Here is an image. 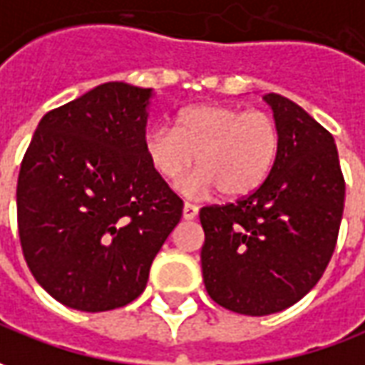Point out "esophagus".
<instances>
[{"instance_id":"obj_1","label":"esophagus","mask_w":365,"mask_h":365,"mask_svg":"<svg viewBox=\"0 0 365 365\" xmlns=\"http://www.w3.org/2000/svg\"><path fill=\"white\" fill-rule=\"evenodd\" d=\"M198 215V207L197 205H190V202H185V207H182V218L185 220H195Z\"/></svg>"}]
</instances>
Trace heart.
<instances>
[{
	"mask_svg": "<svg viewBox=\"0 0 365 365\" xmlns=\"http://www.w3.org/2000/svg\"><path fill=\"white\" fill-rule=\"evenodd\" d=\"M278 149L280 130L272 115L232 105L188 107L177 115L175 129L157 125L145 135L149 165L167 182H177L197 157L200 170L178 185L190 198L215 188L230 198L255 192L270 175Z\"/></svg>",
	"mask_w": 365,
	"mask_h": 365,
	"instance_id": "obj_1",
	"label": "heart"
}]
</instances>
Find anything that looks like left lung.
Here are the masks:
<instances>
[{
  "label": "left lung",
  "instance_id": "1",
  "mask_svg": "<svg viewBox=\"0 0 365 365\" xmlns=\"http://www.w3.org/2000/svg\"><path fill=\"white\" fill-rule=\"evenodd\" d=\"M264 101L280 130L270 175L248 197L200 208L208 296L245 316L282 312L312 290L334 255L346 195L330 133L282 95Z\"/></svg>",
  "mask_w": 365,
  "mask_h": 365
}]
</instances>
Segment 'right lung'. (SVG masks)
I'll return each mask as SVG.
<instances>
[{
  "label": "right lung",
  "instance_id": "right-lung-1",
  "mask_svg": "<svg viewBox=\"0 0 365 365\" xmlns=\"http://www.w3.org/2000/svg\"><path fill=\"white\" fill-rule=\"evenodd\" d=\"M153 89L103 83L49 110L25 150L17 228L25 262L57 302L105 312L145 290L182 200L149 165Z\"/></svg>",
  "mask_w": 365,
  "mask_h": 365
}]
</instances>
